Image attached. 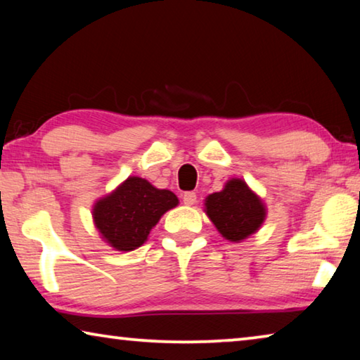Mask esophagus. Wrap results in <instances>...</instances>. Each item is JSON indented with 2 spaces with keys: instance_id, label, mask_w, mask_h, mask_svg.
I'll return each mask as SVG.
<instances>
[{
  "instance_id": "34e87169",
  "label": "esophagus",
  "mask_w": 360,
  "mask_h": 360,
  "mask_svg": "<svg viewBox=\"0 0 360 360\" xmlns=\"http://www.w3.org/2000/svg\"><path fill=\"white\" fill-rule=\"evenodd\" d=\"M182 202H184V205H187V206L195 205V203H197V193L186 192L184 195H182Z\"/></svg>"
}]
</instances>
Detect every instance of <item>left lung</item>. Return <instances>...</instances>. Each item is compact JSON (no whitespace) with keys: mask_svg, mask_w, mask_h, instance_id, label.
I'll return each instance as SVG.
<instances>
[{"mask_svg":"<svg viewBox=\"0 0 360 360\" xmlns=\"http://www.w3.org/2000/svg\"><path fill=\"white\" fill-rule=\"evenodd\" d=\"M205 212L225 240L240 243L246 240L264 224L266 210L243 179L227 181L221 192L205 200Z\"/></svg>","mask_w":360,"mask_h":360,"instance_id":"left-lung-1","label":"left lung"}]
</instances>
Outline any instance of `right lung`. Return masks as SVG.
<instances>
[{"instance_id": "right-lung-1", "label": "right lung", "mask_w": 360, "mask_h": 360, "mask_svg": "<svg viewBox=\"0 0 360 360\" xmlns=\"http://www.w3.org/2000/svg\"><path fill=\"white\" fill-rule=\"evenodd\" d=\"M179 200L172 191L130 176L94 205V222L101 238L117 251H133L148 240L152 227Z\"/></svg>"}]
</instances>
